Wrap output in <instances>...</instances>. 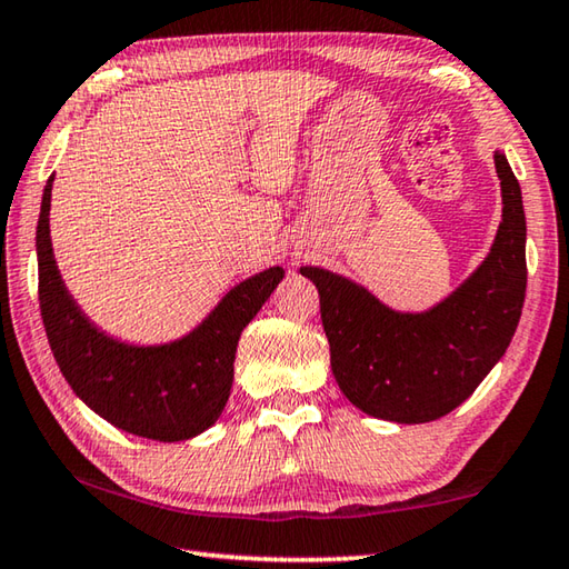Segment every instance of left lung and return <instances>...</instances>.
<instances>
[{
    "instance_id": "left-lung-1",
    "label": "left lung",
    "mask_w": 569,
    "mask_h": 569,
    "mask_svg": "<svg viewBox=\"0 0 569 569\" xmlns=\"http://www.w3.org/2000/svg\"><path fill=\"white\" fill-rule=\"evenodd\" d=\"M502 222L485 262L427 312H395L365 287L302 267L320 292L332 375L365 415L400 425L440 420L500 362L520 322L527 262L520 182L495 152Z\"/></svg>"
}]
</instances>
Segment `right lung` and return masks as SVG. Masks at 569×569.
<instances>
[{
  "mask_svg": "<svg viewBox=\"0 0 569 569\" xmlns=\"http://www.w3.org/2000/svg\"><path fill=\"white\" fill-rule=\"evenodd\" d=\"M52 182L49 177L37 222L39 310L64 380L79 400L129 435L179 442L204 432L229 400L239 335L282 282L284 269L269 267L239 282L182 340L157 347L117 342L87 320L59 277L49 239Z\"/></svg>",
  "mask_w": 569,
  "mask_h": 569,
  "instance_id": "right-lung-1",
  "label": "right lung"
}]
</instances>
